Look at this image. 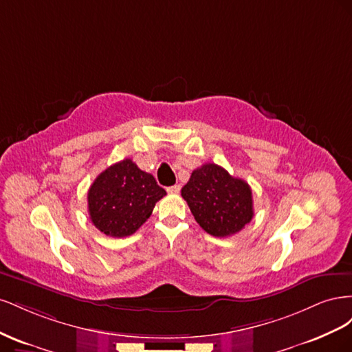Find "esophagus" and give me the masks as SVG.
Wrapping results in <instances>:
<instances>
[{"mask_svg":"<svg viewBox=\"0 0 352 352\" xmlns=\"http://www.w3.org/2000/svg\"><path fill=\"white\" fill-rule=\"evenodd\" d=\"M179 190H180V186H179V185H173V186H168V188H167V192H168V194H177Z\"/></svg>","mask_w":352,"mask_h":352,"instance_id":"34e87169","label":"esophagus"}]
</instances>
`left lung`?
Listing matches in <instances>:
<instances>
[{
  "instance_id": "left-lung-1",
  "label": "left lung",
  "mask_w": 352,
  "mask_h": 352,
  "mask_svg": "<svg viewBox=\"0 0 352 352\" xmlns=\"http://www.w3.org/2000/svg\"><path fill=\"white\" fill-rule=\"evenodd\" d=\"M182 197L198 225L217 238L235 235L254 216L250 185L214 163L194 170Z\"/></svg>"
}]
</instances>
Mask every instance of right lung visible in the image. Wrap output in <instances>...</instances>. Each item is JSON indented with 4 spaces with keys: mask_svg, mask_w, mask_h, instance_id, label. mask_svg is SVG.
Here are the masks:
<instances>
[{
    "mask_svg": "<svg viewBox=\"0 0 352 352\" xmlns=\"http://www.w3.org/2000/svg\"><path fill=\"white\" fill-rule=\"evenodd\" d=\"M166 195L153 175L131 158L105 168L88 190V212L94 226L113 238L129 236L151 216L155 202Z\"/></svg>",
    "mask_w": 352,
    "mask_h": 352,
    "instance_id": "1",
    "label": "right lung"
}]
</instances>
